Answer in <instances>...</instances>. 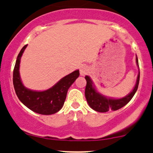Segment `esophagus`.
<instances>
[{
	"label": "esophagus",
	"instance_id": "esophagus-1",
	"mask_svg": "<svg viewBox=\"0 0 153 153\" xmlns=\"http://www.w3.org/2000/svg\"><path fill=\"white\" fill-rule=\"evenodd\" d=\"M79 71H80V75H81V76H85V75H86L87 73H88L89 69L86 66H82L80 67Z\"/></svg>",
	"mask_w": 153,
	"mask_h": 153
}]
</instances>
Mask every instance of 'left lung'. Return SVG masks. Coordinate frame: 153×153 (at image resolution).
<instances>
[{"mask_svg": "<svg viewBox=\"0 0 153 153\" xmlns=\"http://www.w3.org/2000/svg\"><path fill=\"white\" fill-rule=\"evenodd\" d=\"M136 62L137 66H139L137 56L136 57ZM85 79L87 81V85L85 87V97L89 105L97 112L105 113L108 112L111 110L117 111V110L126 105L131 100L133 96L134 95L135 92H137V89H138L139 82H140V72H139L136 85H135L134 90L131 91V93L128 94L126 97L120 99L107 98L106 97L97 92L90 77L86 76Z\"/></svg>", "mask_w": 153, "mask_h": 153, "instance_id": "left-lung-1", "label": "left lung"}]
</instances>
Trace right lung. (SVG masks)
Returning a JSON list of instances; mask_svg holds the SVG:
<instances>
[{"label":"right lung","instance_id":"obj_1","mask_svg":"<svg viewBox=\"0 0 153 153\" xmlns=\"http://www.w3.org/2000/svg\"><path fill=\"white\" fill-rule=\"evenodd\" d=\"M27 46H24L19 53L13 68V84L17 97L25 106L37 114H56L63 107L68 88L79 76V71L76 70L66 75L47 90L37 92L29 90L23 85L19 75L20 60Z\"/></svg>","mask_w":153,"mask_h":153}]
</instances>
